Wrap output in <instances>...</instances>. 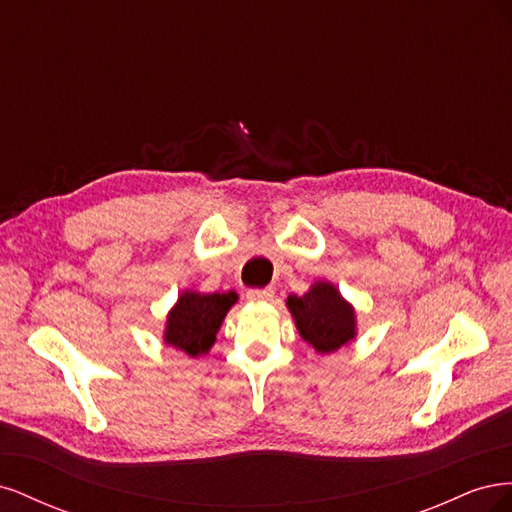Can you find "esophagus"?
Here are the masks:
<instances>
[{
  "mask_svg": "<svg viewBox=\"0 0 512 512\" xmlns=\"http://www.w3.org/2000/svg\"><path fill=\"white\" fill-rule=\"evenodd\" d=\"M273 294H275L273 288H260V290L254 288V290L247 292V299L254 301V303H267V301L273 299Z\"/></svg>",
  "mask_w": 512,
  "mask_h": 512,
  "instance_id": "obj_1",
  "label": "esophagus"
}]
</instances>
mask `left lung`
Here are the masks:
<instances>
[{
	"mask_svg": "<svg viewBox=\"0 0 512 512\" xmlns=\"http://www.w3.org/2000/svg\"><path fill=\"white\" fill-rule=\"evenodd\" d=\"M288 312L299 335L318 354L337 352L356 339V312L335 284L318 280L305 294H290Z\"/></svg>",
	"mask_w": 512,
	"mask_h": 512,
	"instance_id": "obj_1",
	"label": "left lung"
}]
</instances>
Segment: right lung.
I'll use <instances>...</instances> for the list:
<instances>
[{
    "mask_svg": "<svg viewBox=\"0 0 512 512\" xmlns=\"http://www.w3.org/2000/svg\"><path fill=\"white\" fill-rule=\"evenodd\" d=\"M237 301L239 294L235 290L222 294L183 290L166 316L164 344L190 356L207 354L226 314Z\"/></svg>",
    "mask_w": 512,
    "mask_h": 512,
    "instance_id": "right-lung-1",
    "label": "right lung"
}]
</instances>
